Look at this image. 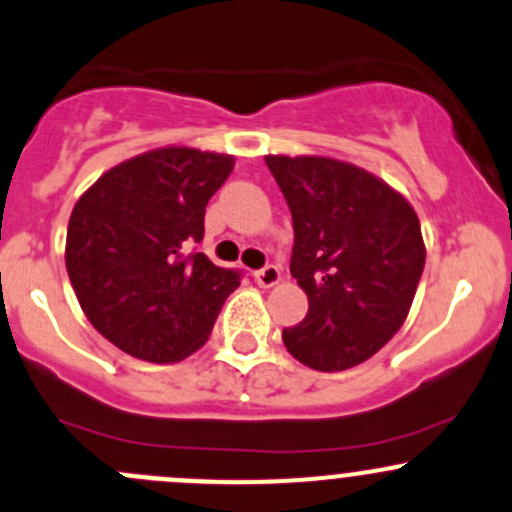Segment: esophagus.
<instances>
[{"instance_id":"1","label":"esophagus","mask_w":512,"mask_h":512,"mask_svg":"<svg viewBox=\"0 0 512 512\" xmlns=\"http://www.w3.org/2000/svg\"><path fill=\"white\" fill-rule=\"evenodd\" d=\"M257 282H260L262 287H272L280 282V267L277 265H265L262 270H257Z\"/></svg>"}]
</instances>
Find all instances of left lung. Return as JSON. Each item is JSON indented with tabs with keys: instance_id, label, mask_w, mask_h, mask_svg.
Returning a JSON list of instances; mask_svg holds the SVG:
<instances>
[{
	"instance_id": "left-lung-1",
	"label": "left lung",
	"mask_w": 512,
	"mask_h": 512,
	"mask_svg": "<svg viewBox=\"0 0 512 512\" xmlns=\"http://www.w3.org/2000/svg\"><path fill=\"white\" fill-rule=\"evenodd\" d=\"M295 227L290 272L307 315L282 342L312 370L375 355L408 317L425 267L420 222L403 195L330 157H265Z\"/></svg>"
}]
</instances>
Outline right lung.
<instances>
[{"label": "right lung", "instance_id": "1", "mask_svg": "<svg viewBox=\"0 0 512 512\" xmlns=\"http://www.w3.org/2000/svg\"><path fill=\"white\" fill-rule=\"evenodd\" d=\"M232 167L230 155L165 147L104 172L74 205L69 280L87 320L127 355L160 365L192 355L240 285V270L197 252Z\"/></svg>", "mask_w": 512, "mask_h": 512}]
</instances>
